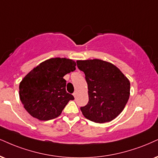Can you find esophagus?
<instances>
[{"mask_svg": "<svg viewBox=\"0 0 158 158\" xmlns=\"http://www.w3.org/2000/svg\"><path fill=\"white\" fill-rule=\"evenodd\" d=\"M73 94L74 97H76V96H77V91H75V92H74Z\"/></svg>", "mask_w": 158, "mask_h": 158, "instance_id": "esophagus-1", "label": "esophagus"}]
</instances>
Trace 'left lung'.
Masks as SVG:
<instances>
[{"label": "left lung", "instance_id": "left-lung-1", "mask_svg": "<svg viewBox=\"0 0 158 158\" xmlns=\"http://www.w3.org/2000/svg\"><path fill=\"white\" fill-rule=\"evenodd\" d=\"M77 67L85 75L89 102L81 107L87 119L105 123L114 119L124 110L130 97V83L118 67L100 59L78 60Z\"/></svg>", "mask_w": 158, "mask_h": 158}]
</instances>
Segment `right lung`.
Here are the masks:
<instances>
[{"mask_svg": "<svg viewBox=\"0 0 158 158\" xmlns=\"http://www.w3.org/2000/svg\"><path fill=\"white\" fill-rule=\"evenodd\" d=\"M75 61L52 58L39 64L19 83V94L25 110L33 117L48 121L58 117L74 97L66 91L64 76L75 70Z\"/></svg>", "mask_w": 158, "mask_h": 158, "instance_id": "1", "label": "right lung"}]
</instances>
